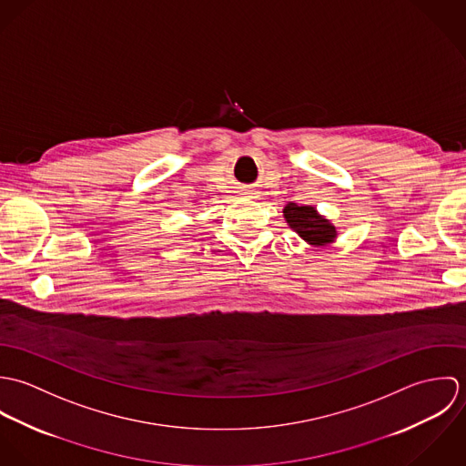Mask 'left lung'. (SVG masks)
<instances>
[{"instance_id":"obj_1","label":"left lung","mask_w":466,"mask_h":466,"mask_svg":"<svg viewBox=\"0 0 466 466\" xmlns=\"http://www.w3.org/2000/svg\"><path fill=\"white\" fill-rule=\"evenodd\" d=\"M283 217L289 228L312 248H327L335 242L339 235L332 222L310 204L299 206L296 202H289L283 208Z\"/></svg>"}]
</instances>
